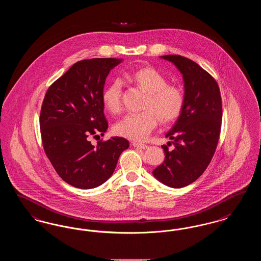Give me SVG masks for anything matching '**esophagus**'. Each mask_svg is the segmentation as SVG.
Segmentation results:
<instances>
[{
    "label": "esophagus",
    "instance_id": "esophagus-1",
    "mask_svg": "<svg viewBox=\"0 0 261 261\" xmlns=\"http://www.w3.org/2000/svg\"><path fill=\"white\" fill-rule=\"evenodd\" d=\"M132 146L135 147V148H139V149H148V145L146 144H143V143H136V142H132Z\"/></svg>",
    "mask_w": 261,
    "mask_h": 261
}]
</instances>
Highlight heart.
<instances>
[{
    "label": "heart",
    "mask_w": 261,
    "mask_h": 261,
    "mask_svg": "<svg viewBox=\"0 0 261 261\" xmlns=\"http://www.w3.org/2000/svg\"><path fill=\"white\" fill-rule=\"evenodd\" d=\"M125 77L148 93L143 109L145 112L126 115L114 126L118 136L142 142L156 127L159 120L166 124L176 120L185 106V93L176 85H169L166 76L152 66L128 71ZM121 82L113 80L105 88L101 99L105 109L112 114L121 111Z\"/></svg>",
    "instance_id": "1"
}]
</instances>
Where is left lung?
<instances>
[{"label": "left lung", "mask_w": 261, "mask_h": 261, "mask_svg": "<svg viewBox=\"0 0 261 261\" xmlns=\"http://www.w3.org/2000/svg\"><path fill=\"white\" fill-rule=\"evenodd\" d=\"M161 59L172 62L183 76L185 106L165 134L174 149L162 146L165 159L152 175L162 184L179 189L195 182L208 166L220 134L222 102L218 84L198 63L176 55Z\"/></svg>", "instance_id": "8db88e82"}]
</instances>
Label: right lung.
I'll use <instances>...</instances> for the list:
<instances>
[{"label":"right lung","mask_w":261,"mask_h":261,"mask_svg":"<svg viewBox=\"0 0 261 261\" xmlns=\"http://www.w3.org/2000/svg\"><path fill=\"white\" fill-rule=\"evenodd\" d=\"M122 59L74 63L48 89L40 114L43 147L57 173L79 189H93L112 176L129 142L112 137L93 146L90 136L108 130L101 95L110 71Z\"/></svg>","instance_id":"1"}]
</instances>
